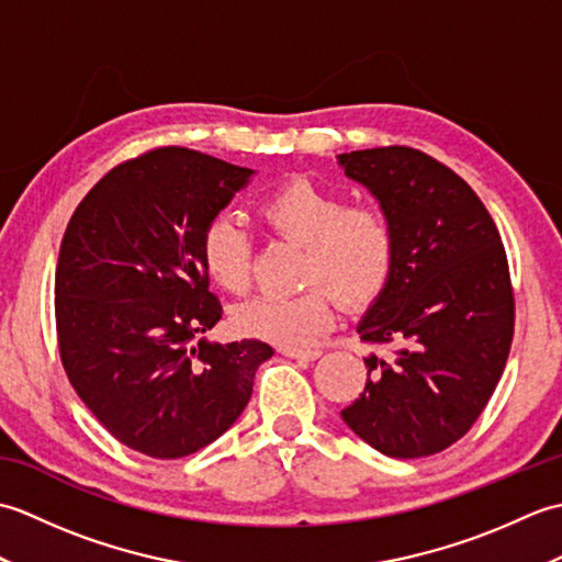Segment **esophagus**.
I'll return each mask as SVG.
<instances>
[{
	"mask_svg": "<svg viewBox=\"0 0 562 562\" xmlns=\"http://www.w3.org/2000/svg\"><path fill=\"white\" fill-rule=\"evenodd\" d=\"M280 352L284 357H292V360H304V362H312L316 357H321V352L312 348H280Z\"/></svg>",
	"mask_w": 562,
	"mask_h": 562,
	"instance_id": "34e87169",
	"label": "esophagus"
}]
</instances>
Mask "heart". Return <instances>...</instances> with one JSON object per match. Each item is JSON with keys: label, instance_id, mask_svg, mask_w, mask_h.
Returning a JSON list of instances; mask_svg holds the SVG:
<instances>
[{"label": "heart", "instance_id": "b5f03b06", "mask_svg": "<svg viewBox=\"0 0 562 562\" xmlns=\"http://www.w3.org/2000/svg\"><path fill=\"white\" fill-rule=\"evenodd\" d=\"M258 220L274 241L302 248L300 282L290 296H256L234 312L238 330L278 345H306L333 326L338 300L369 306L396 268L398 234L376 202H348L338 190L292 178L258 202ZM256 244L234 214L220 212L200 236V256L222 290L250 288Z\"/></svg>", "mask_w": 562, "mask_h": 562}]
</instances>
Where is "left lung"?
Instances as JSON below:
<instances>
[{
    "mask_svg": "<svg viewBox=\"0 0 562 562\" xmlns=\"http://www.w3.org/2000/svg\"><path fill=\"white\" fill-rule=\"evenodd\" d=\"M398 234L396 268L357 333L367 384L340 415L393 459L459 441L491 401L515 336V292L497 226L473 188L413 147L340 154Z\"/></svg>",
    "mask_w": 562,
    "mask_h": 562,
    "instance_id": "8db88e82",
    "label": "left lung"
}]
</instances>
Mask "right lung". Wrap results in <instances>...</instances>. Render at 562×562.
<instances>
[{
  "label": "right lung",
  "instance_id": "right-lung-1",
  "mask_svg": "<svg viewBox=\"0 0 562 562\" xmlns=\"http://www.w3.org/2000/svg\"><path fill=\"white\" fill-rule=\"evenodd\" d=\"M250 169L186 147L117 164L59 246L55 326L69 384L97 420L151 459L207 447L244 413L268 342L198 340L222 318L200 236Z\"/></svg>",
  "mask_w": 562,
  "mask_h": 562
}]
</instances>
